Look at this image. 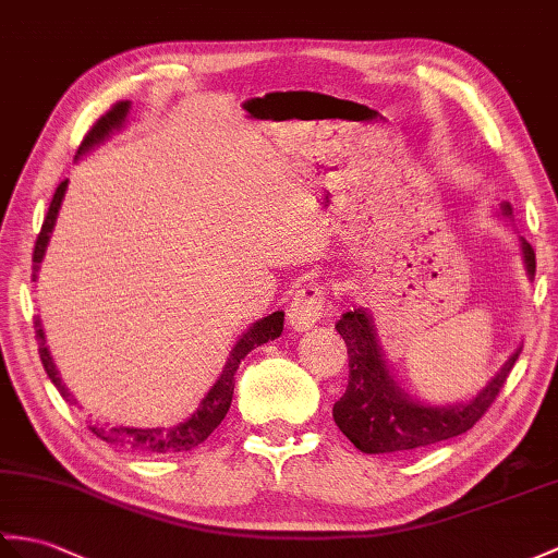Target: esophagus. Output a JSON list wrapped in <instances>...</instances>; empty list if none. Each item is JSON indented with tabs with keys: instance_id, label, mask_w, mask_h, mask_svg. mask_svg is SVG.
<instances>
[{
	"instance_id": "obj_1",
	"label": "esophagus",
	"mask_w": 558,
	"mask_h": 558,
	"mask_svg": "<svg viewBox=\"0 0 558 558\" xmlns=\"http://www.w3.org/2000/svg\"><path fill=\"white\" fill-rule=\"evenodd\" d=\"M328 290L320 282H308L294 292V300L288 308V320L296 332H304L328 314Z\"/></svg>"
}]
</instances>
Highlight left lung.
Instances as JSON below:
<instances>
[{
    "mask_svg": "<svg viewBox=\"0 0 558 558\" xmlns=\"http://www.w3.org/2000/svg\"><path fill=\"white\" fill-rule=\"evenodd\" d=\"M501 214L511 216V206L504 204ZM523 254L527 274L533 278L535 250L525 240ZM335 328L347 344L349 380L344 395L335 401L332 418L349 442L364 454H409L471 430L495 404L518 359L515 352L497 378L469 404L447 409L423 407L401 392L387 371L366 311H347Z\"/></svg>",
    "mask_w": 558,
    "mask_h": 558,
    "instance_id": "8db88e82",
    "label": "left lung"
}]
</instances>
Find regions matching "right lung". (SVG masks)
Here are the masks:
<instances>
[{
    "label": "right lung",
    "instance_id": "obj_1",
    "mask_svg": "<svg viewBox=\"0 0 558 558\" xmlns=\"http://www.w3.org/2000/svg\"><path fill=\"white\" fill-rule=\"evenodd\" d=\"M128 109H131V101H119L113 104V107L101 116V119L89 128V133L85 135L81 151H87L89 147H95L97 142H101L107 137L113 128H121V123L125 121ZM69 180H63V183L57 187L54 197H51L49 204V211L45 216V223L40 235L35 240V252H33V280L37 278V268H40V262L45 256L47 250V242H49V232L57 223V214H59V206L63 199V192H66ZM282 320L284 314L282 311H276V314H270L266 318H262L258 323L242 335L240 342L235 344V349L230 352L228 364L220 373V378L216 380V385L209 390L202 399V404L197 409V413L185 423H180L178 427H97V425H89V430H93L99 439H104L107 445H113L119 449H128V451H137V454H173V451H187L192 447L202 445L206 437H209L216 427L220 425V421L226 418V413L230 409V401H232V392H235V373L240 368V361L247 356L254 347H262L270 340H276L282 335ZM35 338L37 344H40V359H43V366L49 375V380L57 385V390L61 392L63 399H71V392L66 390V385L61 383L59 378V371L57 366L51 364V356L45 347V335L40 328V318H35Z\"/></svg>",
    "mask_w": 558,
    "mask_h": 558
}]
</instances>
